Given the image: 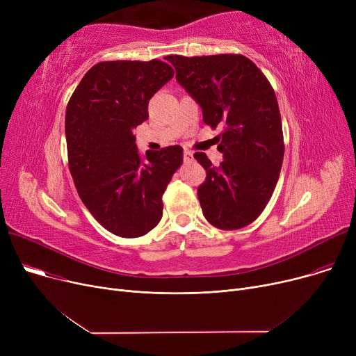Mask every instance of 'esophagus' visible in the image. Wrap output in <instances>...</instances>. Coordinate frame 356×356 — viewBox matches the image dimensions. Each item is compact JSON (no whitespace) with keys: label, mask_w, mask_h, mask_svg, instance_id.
<instances>
[{"label":"esophagus","mask_w":356,"mask_h":356,"mask_svg":"<svg viewBox=\"0 0 356 356\" xmlns=\"http://www.w3.org/2000/svg\"><path fill=\"white\" fill-rule=\"evenodd\" d=\"M183 159H184V161H191V160L193 159V153L191 152V149H184V153H183Z\"/></svg>","instance_id":"1"}]
</instances>
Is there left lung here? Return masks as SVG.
Returning <instances> with one entry per match:
<instances>
[{
	"mask_svg": "<svg viewBox=\"0 0 356 356\" xmlns=\"http://www.w3.org/2000/svg\"><path fill=\"white\" fill-rule=\"evenodd\" d=\"M177 82L202 106L223 154L215 167L204 153L195 159L207 170L197 189L202 212L219 229L250 225L271 199L284 159V138L275 92L252 60L225 53L186 58L165 56Z\"/></svg>",
	"mask_w": 356,
	"mask_h": 356,
	"instance_id": "1",
	"label": "left lung"
}]
</instances>
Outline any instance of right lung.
I'll return each mask as SVG.
<instances>
[{
  "instance_id": "obj_1",
  "label": "right lung",
  "mask_w": 356,
  "mask_h": 356,
  "mask_svg": "<svg viewBox=\"0 0 356 356\" xmlns=\"http://www.w3.org/2000/svg\"><path fill=\"white\" fill-rule=\"evenodd\" d=\"M153 59L92 66L66 106L69 170L88 211L114 235L137 238L157 227L163 195L183 163L180 145L138 153L133 129L148 118V102L173 78Z\"/></svg>"
}]
</instances>
